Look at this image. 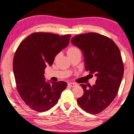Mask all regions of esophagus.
Listing matches in <instances>:
<instances>
[{
  "label": "esophagus",
  "instance_id": "34e87169",
  "mask_svg": "<svg viewBox=\"0 0 134 134\" xmlns=\"http://www.w3.org/2000/svg\"><path fill=\"white\" fill-rule=\"evenodd\" d=\"M68 85L70 87H74V86H76V84L74 83H68Z\"/></svg>",
  "mask_w": 134,
  "mask_h": 134
}]
</instances>
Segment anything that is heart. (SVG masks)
<instances>
[{
  "instance_id": "b5f03b06",
  "label": "heart",
  "mask_w": 134,
  "mask_h": 134,
  "mask_svg": "<svg viewBox=\"0 0 134 134\" xmlns=\"http://www.w3.org/2000/svg\"><path fill=\"white\" fill-rule=\"evenodd\" d=\"M77 51H79V49H77V48H75V47H71V48H70L69 49H68V51H67V53L68 54L72 53H74Z\"/></svg>"
}]
</instances>
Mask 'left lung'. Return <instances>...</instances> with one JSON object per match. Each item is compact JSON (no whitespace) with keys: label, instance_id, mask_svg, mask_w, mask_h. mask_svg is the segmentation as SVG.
<instances>
[{"label":"left lung","instance_id":"1","mask_svg":"<svg viewBox=\"0 0 134 134\" xmlns=\"http://www.w3.org/2000/svg\"><path fill=\"white\" fill-rule=\"evenodd\" d=\"M83 52L85 70L97 77L92 86L81 84L84 94L79 105L87 113L98 114L116 96L124 72L120 49L114 41L97 33L83 34L71 39Z\"/></svg>","mask_w":134,"mask_h":134}]
</instances>
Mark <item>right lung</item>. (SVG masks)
Wrapping results in <instances>:
<instances>
[{
  "label": "right lung",
  "mask_w": 134,
  "mask_h": 134,
  "mask_svg": "<svg viewBox=\"0 0 134 134\" xmlns=\"http://www.w3.org/2000/svg\"><path fill=\"white\" fill-rule=\"evenodd\" d=\"M70 35L60 36L45 32L33 33L18 47L13 58V72L17 90L25 103L37 112L48 111L57 104L65 81H45L44 69L69 45Z\"/></svg>",
  "instance_id": "right-lung-1"
}]
</instances>
